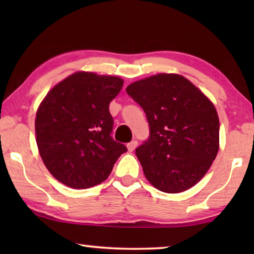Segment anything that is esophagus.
<instances>
[{"instance_id": "1", "label": "esophagus", "mask_w": 254, "mask_h": 254, "mask_svg": "<svg viewBox=\"0 0 254 254\" xmlns=\"http://www.w3.org/2000/svg\"><path fill=\"white\" fill-rule=\"evenodd\" d=\"M137 147V141L136 140H133L129 143L127 144V148H128V151H133L135 148Z\"/></svg>"}]
</instances>
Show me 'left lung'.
Masks as SVG:
<instances>
[{"label":"left lung","mask_w":254,"mask_h":254,"mask_svg":"<svg viewBox=\"0 0 254 254\" xmlns=\"http://www.w3.org/2000/svg\"><path fill=\"white\" fill-rule=\"evenodd\" d=\"M126 91L149 124L148 140L135 150L147 179L165 193L195 185L218 151L220 121L213 103L177 74L141 79Z\"/></svg>","instance_id":"8db88e82"}]
</instances>
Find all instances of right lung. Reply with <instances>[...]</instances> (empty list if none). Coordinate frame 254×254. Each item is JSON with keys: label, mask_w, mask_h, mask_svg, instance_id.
<instances>
[{"label": "right lung", "mask_w": 254, "mask_h": 254, "mask_svg": "<svg viewBox=\"0 0 254 254\" xmlns=\"http://www.w3.org/2000/svg\"><path fill=\"white\" fill-rule=\"evenodd\" d=\"M116 76L75 72L55 85L36 116L37 145L54 178L71 189L103 183L126 145L114 141L110 103L123 88Z\"/></svg>", "instance_id": "obj_1"}]
</instances>
